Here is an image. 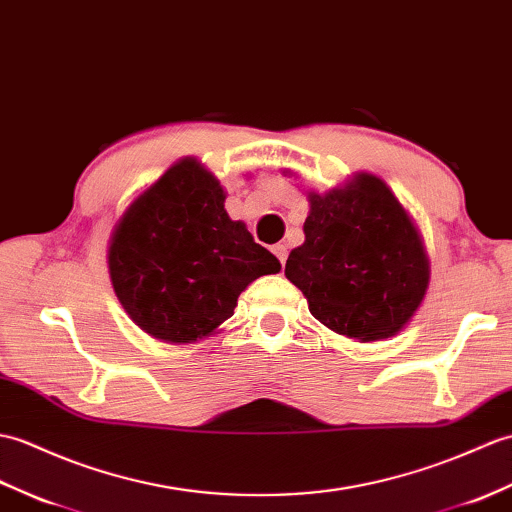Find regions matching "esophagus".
<instances>
[{
    "label": "esophagus",
    "instance_id": "34e87169",
    "mask_svg": "<svg viewBox=\"0 0 512 512\" xmlns=\"http://www.w3.org/2000/svg\"><path fill=\"white\" fill-rule=\"evenodd\" d=\"M272 253H275V257L281 261V266H283L285 257H288V248H285L283 244H275V246H272Z\"/></svg>",
    "mask_w": 512,
    "mask_h": 512
}]
</instances>
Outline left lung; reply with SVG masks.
I'll return each mask as SVG.
<instances>
[{
    "label": "left lung",
    "mask_w": 512,
    "mask_h": 512,
    "mask_svg": "<svg viewBox=\"0 0 512 512\" xmlns=\"http://www.w3.org/2000/svg\"><path fill=\"white\" fill-rule=\"evenodd\" d=\"M303 231L285 277L325 327L373 342L395 336L417 312L430 264L406 209L377 176L360 174L344 189L312 194Z\"/></svg>",
    "instance_id": "left-lung-1"
}]
</instances>
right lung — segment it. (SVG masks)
<instances>
[{"label": "right lung", "mask_w": 512, "mask_h": 512, "mask_svg": "<svg viewBox=\"0 0 512 512\" xmlns=\"http://www.w3.org/2000/svg\"><path fill=\"white\" fill-rule=\"evenodd\" d=\"M279 270V259L229 218L220 183L194 159L176 163L126 211L109 248L117 299L168 342L209 336L248 283Z\"/></svg>", "instance_id": "right-lung-1"}]
</instances>
